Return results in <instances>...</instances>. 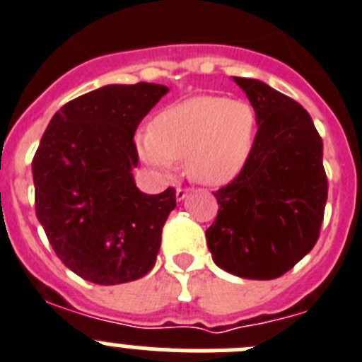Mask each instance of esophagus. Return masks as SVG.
<instances>
[{
  "mask_svg": "<svg viewBox=\"0 0 362 362\" xmlns=\"http://www.w3.org/2000/svg\"><path fill=\"white\" fill-rule=\"evenodd\" d=\"M187 194H189V189L178 187V189H177V202H182L185 197H187Z\"/></svg>",
  "mask_w": 362,
  "mask_h": 362,
  "instance_id": "esophagus-1",
  "label": "esophagus"
}]
</instances>
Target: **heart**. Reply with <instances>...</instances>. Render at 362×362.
<instances>
[{
    "label": "heart",
    "instance_id": "1",
    "mask_svg": "<svg viewBox=\"0 0 362 362\" xmlns=\"http://www.w3.org/2000/svg\"><path fill=\"white\" fill-rule=\"evenodd\" d=\"M258 139V115L252 104L220 95H197L155 115L149 132L136 135L146 164L169 171L185 160L193 182L223 185L242 173Z\"/></svg>",
    "mask_w": 362,
    "mask_h": 362
}]
</instances>
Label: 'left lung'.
<instances>
[{"instance_id":"1","label":"left lung","mask_w":362,"mask_h":362,"mask_svg":"<svg viewBox=\"0 0 362 362\" xmlns=\"http://www.w3.org/2000/svg\"><path fill=\"white\" fill-rule=\"evenodd\" d=\"M258 115V139L242 173L218 189L205 230L213 262L245 279H274L319 238L328 182L323 141L301 104L263 81L233 77Z\"/></svg>"}]
</instances>
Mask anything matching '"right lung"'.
<instances>
[{"label":"right lung","instance_id":"1","mask_svg":"<svg viewBox=\"0 0 362 362\" xmlns=\"http://www.w3.org/2000/svg\"><path fill=\"white\" fill-rule=\"evenodd\" d=\"M169 92L164 84H106L52 117L32 160L35 214L52 249L97 285L135 281L153 269L175 189L136 187V126Z\"/></svg>","mask_w":362,"mask_h":362}]
</instances>
